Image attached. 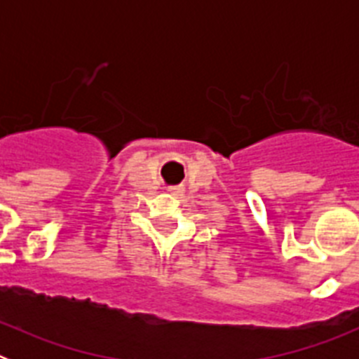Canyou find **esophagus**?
<instances>
[{
    "label": "esophagus",
    "mask_w": 359,
    "mask_h": 359,
    "mask_svg": "<svg viewBox=\"0 0 359 359\" xmlns=\"http://www.w3.org/2000/svg\"><path fill=\"white\" fill-rule=\"evenodd\" d=\"M183 190H185V189L180 185V187H169V189H167V192H169V194H172V196H182Z\"/></svg>",
    "instance_id": "34e87169"
}]
</instances>
